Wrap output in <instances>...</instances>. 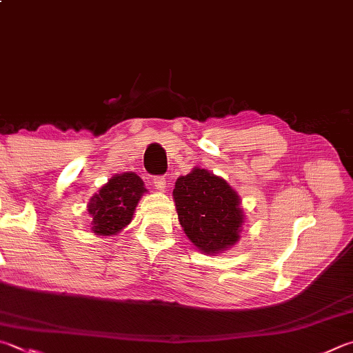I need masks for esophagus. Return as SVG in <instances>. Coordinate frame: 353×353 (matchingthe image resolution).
Wrapping results in <instances>:
<instances>
[{
  "label": "esophagus",
  "instance_id": "esophagus-1",
  "mask_svg": "<svg viewBox=\"0 0 353 353\" xmlns=\"http://www.w3.org/2000/svg\"><path fill=\"white\" fill-rule=\"evenodd\" d=\"M154 187L159 190V191H165L166 190V179L163 176H159V177H154Z\"/></svg>",
  "mask_w": 353,
  "mask_h": 353
}]
</instances>
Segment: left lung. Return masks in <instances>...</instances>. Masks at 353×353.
<instances>
[{
	"label": "left lung",
	"mask_w": 353,
	"mask_h": 353,
	"mask_svg": "<svg viewBox=\"0 0 353 353\" xmlns=\"http://www.w3.org/2000/svg\"><path fill=\"white\" fill-rule=\"evenodd\" d=\"M172 199L185 234L202 253L219 254L239 242L245 214L225 179L196 166L177 179Z\"/></svg>",
	"instance_id": "left-lung-1"
}]
</instances>
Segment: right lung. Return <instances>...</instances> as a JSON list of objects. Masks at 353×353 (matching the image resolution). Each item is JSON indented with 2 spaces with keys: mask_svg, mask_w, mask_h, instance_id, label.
I'll return each instance as SVG.
<instances>
[{
  "mask_svg": "<svg viewBox=\"0 0 353 353\" xmlns=\"http://www.w3.org/2000/svg\"><path fill=\"white\" fill-rule=\"evenodd\" d=\"M145 183L136 172L112 176L88 202L91 230L95 236H115L130 225L137 203L146 193Z\"/></svg>",
  "mask_w": 353,
  "mask_h": 353,
  "instance_id": "right-lung-1",
  "label": "right lung"
}]
</instances>
